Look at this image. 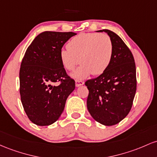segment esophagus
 I'll use <instances>...</instances> for the list:
<instances>
[{
	"instance_id": "obj_1",
	"label": "esophagus",
	"mask_w": 157,
	"mask_h": 157,
	"mask_svg": "<svg viewBox=\"0 0 157 157\" xmlns=\"http://www.w3.org/2000/svg\"><path fill=\"white\" fill-rule=\"evenodd\" d=\"M84 84V82L80 80H75V86L76 87H80V86L83 85Z\"/></svg>"
}]
</instances>
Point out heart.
Here are the masks:
<instances>
[{
  "instance_id": "obj_1",
  "label": "heart",
  "mask_w": 157,
  "mask_h": 157,
  "mask_svg": "<svg viewBox=\"0 0 157 157\" xmlns=\"http://www.w3.org/2000/svg\"><path fill=\"white\" fill-rule=\"evenodd\" d=\"M113 47L110 36L97 33H80L67 44V49L60 51V59L66 70L72 71L80 62V67L73 73L76 79H84L91 73L101 75L111 61Z\"/></svg>"
}]
</instances>
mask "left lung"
Instances as JSON below:
<instances>
[{
    "mask_svg": "<svg viewBox=\"0 0 157 157\" xmlns=\"http://www.w3.org/2000/svg\"><path fill=\"white\" fill-rule=\"evenodd\" d=\"M113 52L107 69L97 78L85 82L89 90L87 107L96 121L106 126L117 124L129 113L136 90V75L131 50L118 35L109 29Z\"/></svg>",
    "mask_w": 157,
    "mask_h": 157,
    "instance_id": "8db88e82",
    "label": "left lung"
}]
</instances>
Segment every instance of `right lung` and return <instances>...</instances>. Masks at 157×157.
Instances as JSON below:
<instances>
[{"label": "right lung", "mask_w": 157, "mask_h": 157, "mask_svg": "<svg viewBox=\"0 0 157 157\" xmlns=\"http://www.w3.org/2000/svg\"><path fill=\"white\" fill-rule=\"evenodd\" d=\"M76 33L46 31L28 47L21 64V99L32 122L39 126L52 124L59 119L75 81L66 73L60 59L64 44ZM60 82L59 86L53 84Z\"/></svg>", "instance_id": "1"}]
</instances>
